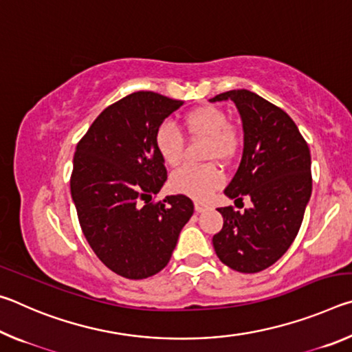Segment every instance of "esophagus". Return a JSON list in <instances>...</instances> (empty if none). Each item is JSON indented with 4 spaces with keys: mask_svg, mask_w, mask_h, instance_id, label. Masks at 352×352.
<instances>
[{
    "mask_svg": "<svg viewBox=\"0 0 352 352\" xmlns=\"http://www.w3.org/2000/svg\"><path fill=\"white\" fill-rule=\"evenodd\" d=\"M208 205H205V204H200V201H195V211L197 212H204V211H206L208 210Z\"/></svg>",
    "mask_w": 352,
    "mask_h": 352,
    "instance_id": "esophagus-1",
    "label": "esophagus"
}]
</instances>
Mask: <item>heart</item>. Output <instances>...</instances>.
I'll list each match as a JSON object with an SVG mask.
<instances>
[{"label":"heart","mask_w":352,"mask_h":352,"mask_svg":"<svg viewBox=\"0 0 352 352\" xmlns=\"http://www.w3.org/2000/svg\"><path fill=\"white\" fill-rule=\"evenodd\" d=\"M183 129L194 138H206L205 160L230 163L239 152V136L230 126L225 111L212 105L199 107L183 116ZM155 147L168 166L182 162L183 140L170 122H163L155 133ZM222 183V174L214 164L183 166L170 177V188L195 200H208Z\"/></svg>","instance_id":"b5f03b06"}]
</instances>
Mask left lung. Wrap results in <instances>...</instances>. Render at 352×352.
Listing matches in <instances>:
<instances>
[{
  "label": "left lung",
  "instance_id": "1",
  "mask_svg": "<svg viewBox=\"0 0 352 352\" xmlns=\"http://www.w3.org/2000/svg\"><path fill=\"white\" fill-rule=\"evenodd\" d=\"M211 102L231 100L241 115L243 152L225 195L252 208H219L223 226L212 237L219 259L241 273H258L287 252L312 194L311 152L287 113L248 90H231ZM234 200V201H236Z\"/></svg>",
  "mask_w": 352,
  "mask_h": 352
}]
</instances>
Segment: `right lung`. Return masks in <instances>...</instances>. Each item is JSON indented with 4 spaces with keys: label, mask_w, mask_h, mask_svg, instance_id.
Returning a JSON list of instances; mask_svg holds the SVG:
<instances>
[{
    "label": "right lung",
    "mask_w": 352,
    "mask_h": 352,
    "mask_svg": "<svg viewBox=\"0 0 352 352\" xmlns=\"http://www.w3.org/2000/svg\"><path fill=\"white\" fill-rule=\"evenodd\" d=\"M182 105L153 91L132 93L107 107L76 147L71 197L83 236L124 278L162 272L194 212L183 194L151 204L168 180L155 133Z\"/></svg>",
    "instance_id": "obj_1"
}]
</instances>
